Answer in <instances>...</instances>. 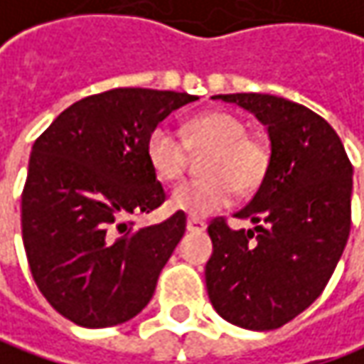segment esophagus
Wrapping results in <instances>:
<instances>
[{"mask_svg":"<svg viewBox=\"0 0 364 364\" xmlns=\"http://www.w3.org/2000/svg\"><path fill=\"white\" fill-rule=\"evenodd\" d=\"M187 230L189 232H203L205 230V222L199 220V218H189L187 220Z\"/></svg>","mask_w":364,"mask_h":364,"instance_id":"obj_1","label":"esophagus"}]
</instances>
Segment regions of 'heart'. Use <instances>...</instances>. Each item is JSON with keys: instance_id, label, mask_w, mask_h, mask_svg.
I'll return each instance as SVG.
<instances>
[{"instance_id": "heart-1", "label": "heart", "mask_w": 364, "mask_h": 364, "mask_svg": "<svg viewBox=\"0 0 364 364\" xmlns=\"http://www.w3.org/2000/svg\"><path fill=\"white\" fill-rule=\"evenodd\" d=\"M208 177L177 185L171 210L205 218L228 208L238 193L250 196L261 187L273 161L269 142L250 136L242 119L228 112H205L183 126V138L171 126H156L146 140V159L161 181H177L187 168L189 151L207 152Z\"/></svg>"}]
</instances>
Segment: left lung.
<instances>
[{
  "label": "left lung",
  "instance_id": "1",
  "mask_svg": "<svg viewBox=\"0 0 364 364\" xmlns=\"http://www.w3.org/2000/svg\"><path fill=\"white\" fill-rule=\"evenodd\" d=\"M252 112L267 126L273 161L267 179L234 215L208 226L213 252L205 285L215 311L246 330L291 322L324 291L350 232L353 165L338 134L306 105L267 95H215Z\"/></svg>",
  "mask_w": 364,
  "mask_h": 364
}]
</instances>
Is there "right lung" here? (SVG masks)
<instances>
[{
	"mask_svg": "<svg viewBox=\"0 0 364 364\" xmlns=\"http://www.w3.org/2000/svg\"><path fill=\"white\" fill-rule=\"evenodd\" d=\"M196 95L118 87L89 95L36 138L24 191L22 240L32 277L53 308L83 328L134 318L185 234L187 218L134 228L132 215L165 201L146 140Z\"/></svg>",
	"mask_w": 364,
	"mask_h": 364,
	"instance_id": "add662e5",
	"label": "right lung"
}]
</instances>
